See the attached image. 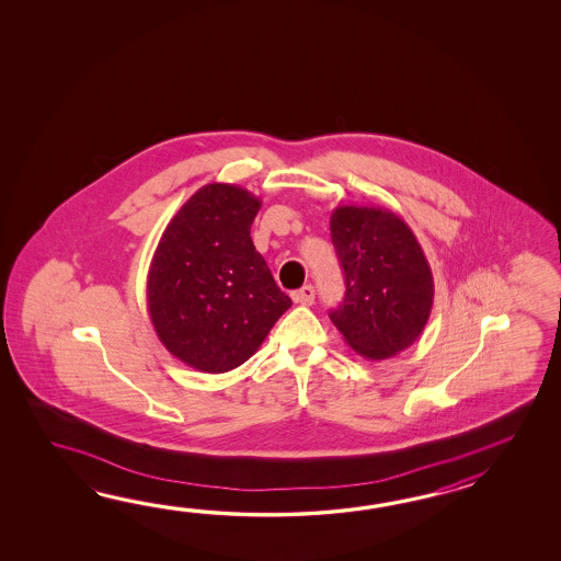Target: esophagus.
Wrapping results in <instances>:
<instances>
[{
	"mask_svg": "<svg viewBox=\"0 0 561 561\" xmlns=\"http://www.w3.org/2000/svg\"><path fill=\"white\" fill-rule=\"evenodd\" d=\"M293 300L302 307H310L314 302V286H302L297 293H293Z\"/></svg>",
	"mask_w": 561,
	"mask_h": 561,
	"instance_id": "34e87169",
	"label": "esophagus"
}]
</instances>
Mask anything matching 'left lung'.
I'll return each instance as SVG.
<instances>
[{
	"mask_svg": "<svg viewBox=\"0 0 561 561\" xmlns=\"http://www.w3.org/2000/svg\"><path fill=\"white\" fill-rule=\"evenodd\" d=\"M331 239L345 271V300L331 321L370 360L391 358L417 341L430 321L433 275L413 230L379 206H336Z\"/></svg>",
	"mask_w": 561,
	"mask_h": 561,
	"instance_id": "1",
	"label": "left lung"
}]
</instances>
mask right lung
Listing matches in <instances>:
<instances>
[{
  "label": "right lung",
  "instance_id": "obj_1",
  "mask_svg": "<svg viewBox=\"0 0 561 561\" xmlns=\"http://www.w3.org/2000/svg\"><path fill=\"white\" fill-rule=\"evenodd\" d=\"M261 204L237 184H206L182 204L156 247L148 314L160 343L192 369H237L293 305L252 244Z\"/></svg>",
  "mask_w": 561,
  "mask_h": 561
}]
</instances>
